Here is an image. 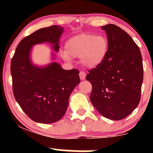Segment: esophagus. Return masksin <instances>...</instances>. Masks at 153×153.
I'll return each mask as SVG.
<instances>
[{
    "instance_id": "esophagus-1",
    "label": "esophagus",
    "mask_w": 153,
    "mask_h": 153,
    "mask_svg": "<svg viewBox=\"0 0 153 153\" xmlns=\"http://www.w3.org/2000/svg\"><path fill=\"white\" fill-rule=\"evenodd\" d=\"M79 75H80V80H85V77H86V74L83 71H80V73H79Z\"/></svg>"
}]
</instances>
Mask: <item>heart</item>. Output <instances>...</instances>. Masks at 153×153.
Returning <instances> with one entry per match:
<instances>
[{"label":"heart","instance_id":"heart-1","mask_svg":"<svg viewBox=\"0 0 153 153\" xmlns=\"http://www.w3.org/2000/svg\"><path fill=\"white\" fill-rule=\"evenodd\" d=\"M109 49V42L103 34H80L68 39L65 51L62 56L65 60L71 57L80 59V62L86 68H95L106 59Z\"/></svg>","mask_w":153,"mask_h":153}]
</instances>
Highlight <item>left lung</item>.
Segmentation results:
<instances>
[{
  "label": "left lung",
  "mask_w": 153,
  "mask_h": 153,
  "mask_svg": "<svg viewBox=\"0 0 153 153\" xmlns=\"http://www.w3.org/2000/svg\"><path fill=\"white\" fill-rule=\"evenodd\" d=\"M101 29L106 31L109 49L105 60L86 75L93 86L90 100L103 117L121 120L140 103L143 58L139 47L125 31L114 24Z\"/></svg>",
  "instance_id": "left-lung-1"
}]
</instances>
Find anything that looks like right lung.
<instances>
[{"mask_svg": "<svg viewBox=\"0 0 153 153\" xmlns=\"http://www.w3.org/2000/svg\"><path fill=\"white\" fill-rule=\"evenodd\" d=\"M64 28L57 25L42 28L24 37L16 49L10 63L15 99L25 114L34 122L50 124L65 114L71 93L80 83L77 69L64 70L59 63L35 65L31 58L34 45L45 42L58 52ZM52 59L55 54L52 53Z\"/></svg>", "mask_w": 153, "mask_h": 153, "instance_id": "1", "label": "right lung"}]
</instances>
